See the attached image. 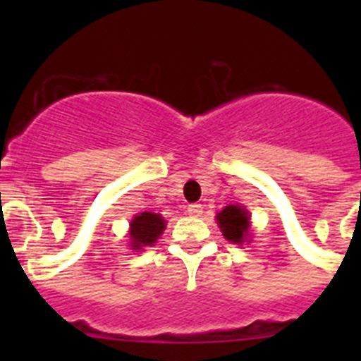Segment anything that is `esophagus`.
<instances>
[{"label":"esophagus","instance_id":"obj_1","mask_svg":"<svg viewBox=\"0 0 361 361\" xmlns=\"http://www.w3.org/2000/svg\"><path fill=\"white\" fill-rule=\"evenodd\" d=\"M187 211H188V214H190V216H201L202 214V206L201 204H190V206L187 207Z\"/></svg>","mask_w":361,"mask_h":361}]
</instances>
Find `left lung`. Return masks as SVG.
Returning <instances> with one entry per match:
<instances>
[{"label": "left lung", "mask_w": 361, "mask_h": 361, "mask_svg": "<svg viewBox=\"0 0 361 361\" xmlns=\"http://www.w3.org/2000/svg\"><path fill=\"white\" fill-rule=\"evenodd\" d=\"M216 221L224 238L234 245H243L250 235V213L243 206H225L216 214Z\"/></svg>", "instance_id": "1"}]
</instances>
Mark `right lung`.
Instances as JSON below:
<instances>
[{"instance_id": "right-lung-1", "label": "right lung", "mask_w": 361, "mask_h": 361, "mask_svg": "<svg viewBox=\"0 0 361 361\" xmlns=\"http://www.w3.org/2000/svg\"><path fill=\"white\" fill-rule=\"evenodd\" d=\"M166 228V220L159 213H145L136 214L130 221V246L133 250H143L145 246H154L157 239L162 235Z\"/></svg>"}]
</instances>
